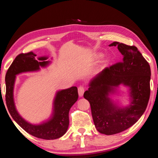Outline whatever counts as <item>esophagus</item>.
Instances as JSON below:
<instances>
[{
	"label": "esophagus",
	"mask_w": 158,
	"mask_h": 158,
	"mask_svg": "<svg viewBox=\"0 0 158 158\" xmlns=\"http://www.w3.org/2000/svg\"><path fill=\"white\" fill-rule=\"evenodd\" d=\"M84 90H85V88L83 85H80V86L78 87V94L80 97H82L83 95V94L84 93Z\"/></svg>",
	"instance_id": "esophagus-1"
}]
</instances>
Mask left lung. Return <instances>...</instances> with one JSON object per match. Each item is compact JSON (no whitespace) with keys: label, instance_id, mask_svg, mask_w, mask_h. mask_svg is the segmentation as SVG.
Listing matches in <instances>:
<instances>
[{"label":"left lung","instance_id":"left-lung-1","mask_svg":"<svg viewBox=\"0 0 158 158\" xmlns=\"http://www.w3.org/2000/svg\"><path fill=\"white\" fill-rule=\"evenodd\" d=\"M109 46H117L123 60L104 69L84 94L89 102L95 128L106 135L121 132L135 124L144 113L150 95V67L137 47L117 41ZM121 83L131 89L132 102L125 108L117 107L108 97Z\"/></svg>","mask_w":158,"mask_h":158}]
</instances>
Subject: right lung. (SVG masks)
<instances>
[{
  "instance_id": "1",
  "label": "right lung",
  "mask_w": 158,
  "mask_h": 158,
  "mask_svg": "<svg viewBox=\"0 0 158 158\" xmlns=\"http://www.w3.org/2000/svg\"><path fill=\"white\" fill-rule=\"evenodd\" d=\"M36 56L32 51L19 54L8 68L5 77L6 103L14 120L25 131L37 138L54 140L63 136L67 131L69 125V113L71 107L78 99V89L73 86L57 92L54 102L53 116L49 121L40 125H33L23 120L19 115L14 106V84L16 74L37 70L40 66H45L49 63V61H45L47 57H40L37 60L35 59Z\"/></svg>"
}]
</instances>
